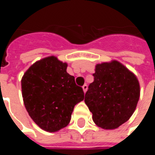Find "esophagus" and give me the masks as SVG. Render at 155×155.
I'll list each match as a JSON object with an SVG mask.
<instances>
[{"instance_id": "1", "label": "esophagus", "mask_w": 155, "mask_h": 155, "mask_svg": "<svg viewBox=\"0 0 155 155\" xmlns=\"http://www.w3.org/2000/svg\"><path fill=\"white\" fill-rule=\"evenodd\" d=\"M82 88H83V91H84V92L85 93V92H86V91H87V90H88V85L86 84H84V85L82 86Z\"/></svg>"}]
</instances>
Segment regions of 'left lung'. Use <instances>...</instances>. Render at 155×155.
I'll return each instance as SVG.
<instances>
[{"label": "left lung", "instance_id": "left-lung-1", "mask_svg": "<svg viewBox=\"0 0 155 155\" xmlns=\"http://www.w3.org/2000/svg\"><path fill=\"white\" fill-rule=\"evenodd\" d=\"M84 102L98 126L114 130L133 114L140 99V83L134 74L116 61L98 64Z\"/></svg>", "mask_w": 155, "mask_h": 155}]
</instances>
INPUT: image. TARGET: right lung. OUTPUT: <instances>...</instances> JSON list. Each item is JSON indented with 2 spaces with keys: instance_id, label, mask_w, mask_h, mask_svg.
<instances>
[{
  "instance_id": "obj_1",
  "label": "right lung",
  "mask_w": 155,
  "mask_h": 155,
  "mask_svg": "<svg viewBox=\"0 0 155 155\" xmlns=\"http://www.w3.org/2000/svg\"><path fill=\"white\" fill-rule=\"evenodd\" d=\"M66 69V63L49 56L32 64L21 79L25 109L34 122L48 132L67 126L74 105L84 100L83 89Z\"/></svg>"
}]
</instances>
